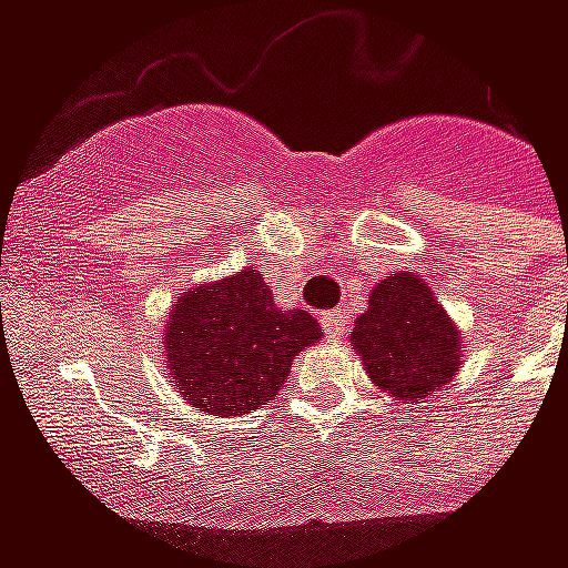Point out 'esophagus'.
<instances>
[{"instance_id":"esophagus-1","label":"esophagus","mask_w":568,"mask_h":568,"mask_svg":"<svg viewBox=\"0 0 568 568\" xmlns=\"http://www.w3.org/2000/svg\"><path fill=\"white\" fill-rule=\"evenodd\" d=\"M321 327L327 333L329 338H342L347 333V318L342 310L333 312H321Z\"/></svg>"}]
</instances>
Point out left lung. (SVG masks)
I'll return each instance as SVG.
<instances>
[{"label": "left lung", "instance_id": "obj_1", "mask_svg": "<svg viewBox=\"0 0 568 568\" xmlns=\"http://www.w3.org/2000/svg\"><path fill=\"white\" fill-rule=\"evenodd\" d=\"M459 338L430 285L400 271L377 283L368 312L354 321L351 345L383 392L400 404H424L463 365Z\"/></svg>", "mask_w": 568, "mask_h": 568}]
</instances>
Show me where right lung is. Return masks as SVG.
<instances>
[{
    "instance_id": "add662e5",
    "label": "right lung",
    "mask_w": 568,
    "mask_h": 568,
    "mask_svg": "<svg viewBox=\"0 0 568 568\" xmlns=\"http://www.w3.org/2000/svg\"><path fill=\"white\" fill-rule=\"evenodd\" d=\"M315 342L318 321L303 310H280L262 274L244 267L173 303L164 359L189 404L226 418L271 404L294 356Z\"/></svg>"
}]
</instances>
